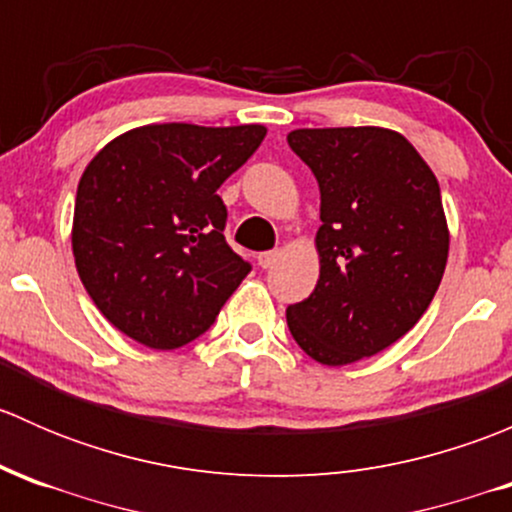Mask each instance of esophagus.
<instances>
[{
	"label": "esophagus",
	"instance_id": "34e87169",
	"mask_svg": "<svg viewBox=\"0 0 512 512\" xmlns=\"http://www.w3.org/2000/svg\"><path fill=\"white\" fill-rule=\"evenodd\" d=\"M277 257H280V252H277V250H272V252H260V255H257V265H260L262 270H267V267L275 265Z\"/></svg>",
	"mask_w": 512,
	"mask_h": 512
}]
</instances>
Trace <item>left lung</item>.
I'll return each instance as SVG.
<instances>
[{"mask_svg": "<svg viewBox=\"0 0 512 512\" xmlns=\"http://www.w3.org/2000/svg\"><path fill=\"white\" fill-rule=\"evenodd\" d=\"M289 148L319 183V280L289 304L302 352L347 366L399 342L423 317L448 260L441 188L399 131L297 128Z\"/></svg>", "mask_w": 512, "mask_h": 512, "instance_id": "8db88e82", "label": "left lung"}]
</instances>
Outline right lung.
Wrapping results in <instances>:
<instances>
[{
    "label": "right lung",
    "instance_id": "right-lung-1",
    "mask_svg": "<svg viewBox=\"0 0 512 512\" xmlns=\"http://www.w3.org/2000/svg\"><path fill=\"white\" fill-rule=\"evenodd\" d=\"M267 128L148 123L86 165L71 250L103 317L151 349H178L215 322L250 265L227 245L218 188Z\"/></svg>",
    "mask_w": 512,
    "mask_h": 512
}]
</instances>
